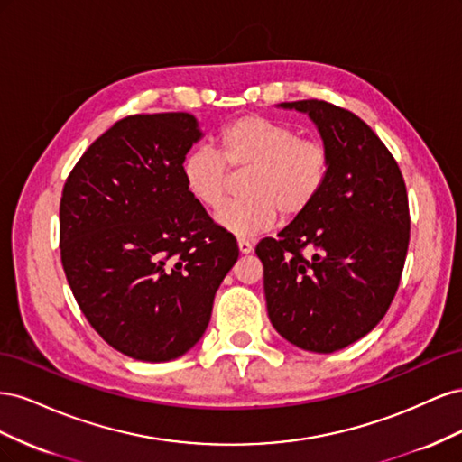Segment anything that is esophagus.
Returning <instances> with one entry per match:
<instances>
[{
    "label": "esophagus",
    "mask_w": 462,
    "mask_h": 462,
    "mask_svg": "<svg viewBox=\"0 0 462 462\" xmlns=\"http://www.w3.org/2000/svg\"><path fill=\"white\" fill-rule=\"evenodd\" d=\"M253 248H254L253 243L246 241V239H239V250H241V254H250V253H253Z\"/></svg>",
    "instance_id": "1"
}]
</instances>
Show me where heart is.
Here are the masks:
<instances>
[{"mask_svg":"<svg viewBox=\"0 0 462 462\" xmlns=\"http://www.w3.org/2000/svg\"><path fill=\"white\" fill-rule=\"evenodd\" d=\"M329 150L318 138H304L287 123L245 116L219 134V152L199 146L183 160V179L190 197L208 209H217L227 197L229 167L246 173L245 200L229 204L217 223L239 236L270 229L277 212L291 219L309 208L324 189L329 173Z\"/></svg>","mask_w":462,"mask_h":462,"instance_id":"heart-1","label":"heart"}]
</instances>
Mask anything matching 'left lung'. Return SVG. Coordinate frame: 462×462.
<instances>
[{
	"label": "left lung",
	"instance_id": "1",
	"mask_svg": "<svg viewBox=\"0 0 462 462\" xmlns=\"http://www.w3.org/2000/svg\"><path fill=\"white\" fill-rule=\"evenodd\" d=\"M279 107L314 121L331 162L316 200L256 246L265 304L283 339L328 355L370 333L395 297L411 236L407 187L391 152L351 111L324 100Z\"/></svg>",
	"mask_w": 462,
	"mask_h": 462
}]
</instances>
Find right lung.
Wrapping results in <instances>:
<instances>
[{
	"instance_id": "right-lung-1",
	"label": "right lung",
	"mask_w": 462,
	"mask_h": 462,
	"mask_svg": "<svg viewBox=\"0 0 462 462\" xmlns=\"http://www.w3.org/2000/svg\"><path fill=\"white\" fill-rule=\"evenodd\" d=\"M200 138L190 114L129 116L96 138L63 187L69 287L100 337L136 360L197 345L239 258L235 236L185 185L183 160Z\"/></svg>"
}]
</instances>
